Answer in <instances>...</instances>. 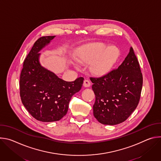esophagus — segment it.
Returning a JSON list of instances; mask_svg holds the SVG:
<instances>
[{
  "label": "esophagus",
  "instance_id": "1",
  "mask_svg": "<svg viewBox=\"0 0 161 161\" xmlns=\"http://www.w3.org/2000/svg\"><path fill=\"white\" fill-rule=\"evenodd\" d=\"M83 86L85 87H89L90 86V82L88 80H85L83 81Z\"/></svg>",
  "mask_w": 161,
  "mask_h": 161
}]
</instances>
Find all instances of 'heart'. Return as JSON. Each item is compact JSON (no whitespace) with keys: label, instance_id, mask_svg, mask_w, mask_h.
<instances>
[{"label":"heart","instance_id":"obj_1","mask_svg":"<svg viewBox=\"0 0 161 161\" xmlns=\"http://www.w3.org/2000/svg\"><path fill=\"white\" fill-rule=\"evenodd\" d=\"M120 55V52L116 47H109L103 42H94L83 48L78 55V60L82 64L92 62L91 71L96 75L103 76L112 69Z\"/></svg>","mask_w":161,"mask_h":161}]
</instances>
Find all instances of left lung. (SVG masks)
I'll return each mask as SVG.
<instances>
[{
	"instance_id": "1",
	"label": "left lung",
	"mask_w": 161,
	"mask_h": 161,
	"mask_svg": "<svg viewBox=\"0 0 161 161\" xmlns=\"http://www.w3.org/2000/svg\"><path fill=\"white\" fill-rule=\"evenodd\" d=\"M96 95L95 118L104 125H117L126 120L139 103L143 76L133 48L117 69L101 78H90Z\"/></svg>"
}]
</instances>
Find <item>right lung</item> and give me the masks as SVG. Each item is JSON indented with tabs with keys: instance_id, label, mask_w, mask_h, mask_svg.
<instances>
[{
	"instance_id": "obj_1",
	"label": "right lung",
	"mask_w": 161,
	"mask_h": 161,
	"mask_svg": "<svg viewBox=\"0 0 161 161\" xmlns=\"http://www.w3.org/2000/svg\"><path fill=\"white\" fill-rule=\"evenodd\" d=\"M54 36L38 39L24 60L20 75L21 102L36 120L51 122L60 120L68 110L72 96L80 90L84 78L65 81L41 65L39 52Z\"/></svg>"
}]
</instances>
